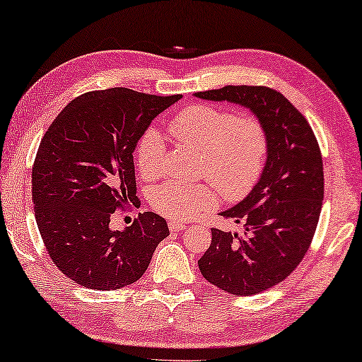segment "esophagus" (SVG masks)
<instances>
[{
    "mask_svg": "<svg viewBox=\"0 0 362 362\" xmlns=\"http://www.w3.org/2000/svg\"><path fill=\"white\" fill-rule=\"evenodd\" d=\"M168 229L176 233V232H181L186 229V224H181V223H176V221H168Z\"/></svg>",
    "mask_w": 362,
    "mask_h": 362,
    "instance_id": "34e87169",
    "label": "esophagus"
}]
</instances>
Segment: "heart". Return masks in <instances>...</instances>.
<instances>
[{"label":"heart","instance_id":"b5f03b06","mask_svg":"<svg viewBox=\"0 0 362 362\" xmlns=\"http://www.w3.org/2000/svg\"><path fill=\"white\" fill-rule=\"evenodd\" d=\"M170 135L185 148L202 154L205 171L226 200H240L261 176L269 152L267 130L255 116H235L226 107L194 105L171 119ZM165 162V143L156 129L139 139L136 163L144 180L160 176ZM216 189L206 182L186 185L165 181L151 194L154 210L171 219L186 221L218 202Z\"/></svg>","mask_w":362,"mask_h":362}]
</instances>
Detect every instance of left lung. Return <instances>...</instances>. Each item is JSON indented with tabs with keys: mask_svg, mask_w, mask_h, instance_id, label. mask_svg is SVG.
<instances>
[{
	"mask_svg": "<svg viewBox=\"0 0 362 362\" xmlns=\"http://www.w3.org/2000/svg\"><path fill=\"white\" fill-rule=\"evenodd\" d=\"M194 97L250 110L267 130L269 152L255 187L221 216L243 233L211 229V245L199 261L208 281L233 296H252L291 275L318 226L325 175L318 141L307 119L274 88L226 86Z\"/></svg>",
	"mask_w": 362,
	"mask_h": 362,
	"instance_id": "left-lung-1",
	"label": "left lung"
}]
</instances>
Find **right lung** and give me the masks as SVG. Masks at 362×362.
<instances>
[{"label": "right lung", "mask_w": 362, "mask_h": 362, "mask_svg": "<svg viewBox=\"0 0 362 362\" xmlns=\"http://www.w3.org/2000/svg\"><path fill=\"white\" fill-rule=\"evenodd\" d=\"M181 95L156 97L114 87L81 95L44 133L31 175L37 229L69 280L112 291L143 276L167 221L146 211L112 230L116 208L135 204L133 152L152 120Z\"/></svg>", "instance_id": "right-lung-1"}]
</instances>
